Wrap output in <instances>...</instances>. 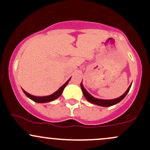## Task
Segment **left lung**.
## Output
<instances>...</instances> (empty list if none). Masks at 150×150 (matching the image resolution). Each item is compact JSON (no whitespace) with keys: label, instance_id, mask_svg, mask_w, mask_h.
I'll list each match as a JSON object with an SVG mask.
<instances>
[{"label":"left lung","instance_id":"obj_1","mask_svg":"<svg viewBox=\"0 0 150 150\" xmlns=\"http://www.w3.org/2000/svg\"><path fill=\"white\" fill-rule=\"evenodd\" d=\"M131 85L129 86L128 89L125 91V92L123 94V95L120 96V97L116 98V99H109V100L97 99V98L94 97L93 96L91 95V94H89V93L87 92V90H86V89H85V87H84L83 85H82V82L80 83V87H81V88H82V92H83V94H84V96H85V99H87L88 101H89L90 103H92V104H96V105H99V106H113V105H114V104H116L117 103L120 102L122 99H124L125 97L127 95V94H128V92H129V90H130V87H131Z\"/></svg>","mask_w":150,"mask_h":150}]
</instances>
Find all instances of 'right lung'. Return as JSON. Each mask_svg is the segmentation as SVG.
Wrapping results in <instances>:
<instances>
[{
	"mask_svg": "<svg viewBox=\"0 0 150 150\" xmlns=\"http://www.w3.org/2000/svg\"><path fill=\"white\" fill-rule=\"evenodd\" d=\"M70 79H71V77L63 85V86H61V87H60L59 89H58L56 92H55L53 94H51V95H49V96H45V97H36V96H33L32 95V94H29V93H27V92H25L24 89H22V91H23V92L25 93L26 94V96H27V97H29L30 99H32V101H35V102H37V103H46V102H49V101H53L55 100V99H56L57 98H58L60 97V96L61 95L62 92H63V89L65 87H66V85H68V82L70 80Z\"/></svg>",
	"mask_w": 150,
	"mask_h": 150,
	"instance_id": "add662e5",
	"label": "right lung"
}]
</instances>
